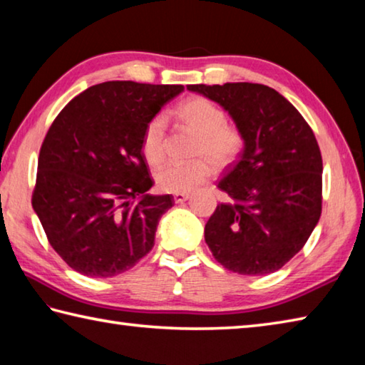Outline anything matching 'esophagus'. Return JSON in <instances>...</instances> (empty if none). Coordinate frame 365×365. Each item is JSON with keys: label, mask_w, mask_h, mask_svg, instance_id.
<instances>
[{"label": "esophagus", "mask_w": 365, "mask_h": 365, "mask_svg": "<svg viewBox=\"0 0 365 365\" xmlns=\"http://www.w3.org/2000/svg\"><path fill=\"white\" fill-rule=\"evenodd\" d=\"M173 199H175V203H184V202L190 199V195L189 194H175Z\"/></svg>", "instance_id": "1"}]
</instances>
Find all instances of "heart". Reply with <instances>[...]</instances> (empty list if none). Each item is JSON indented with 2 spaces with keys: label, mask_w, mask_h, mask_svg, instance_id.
Masks as SVG:
<instances>
[{
  "label": "heart",
  "mask_w": 365,
  "mask_h": 365,
  "mask_svg": "<svg viewBox=\"0 0 365 365\" xmlns=\"http://www.w3.org/2000/svg\"><path fill=\"white\" fill-rule=\"evenodd\" d=\"M178 118L184 126L199 134L194 147L197 160L190 163H168L155 175L158 189L171 194L192 192L203 182H207L213 173L232 165L244 150V136L237 128L226 125V115L213 102L203 98L184 101L176 108ZM166 118L163 115L147 121L143 133L144 158L150 165H160L165 158Z\"/></svg>",
  "instance_id": "heart-1"
}]
</instances>
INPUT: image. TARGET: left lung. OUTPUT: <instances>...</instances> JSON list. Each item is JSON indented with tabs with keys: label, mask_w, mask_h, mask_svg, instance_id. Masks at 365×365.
I'll return each mask as SVG.
<instances>
[{
	"label": "left lung",
	"mask_w": 365,
	"mask_h": 365,
	"mask_svg": "<svg viewBox=\"0 0 365 365\" xmlns=\"http://www.w3.org/2000/svg\"><path fill=\"white\" fill-rule=\"evenodd\" d=\"M229 113L244 150L218 187L205 225L215 259L242 276H266L308 242L322 212V157L314 133L282 94L258 83L187 85Z\"/></svg>",
	"instance_id": "8db88e82"
}]
</instances>
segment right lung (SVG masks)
<instances>
[{
	"mask_svg": "<svg viewBox=\"0 0 365 365\" xmlns=\"http://www.w3.org/2000/svg\"><path fill=\"white\" fill-rule=\"evenodd\" d=\"M182 89L106 81L73 98L51 125L31 205L76 272L113 277L152 250L173 195L147 194L153 181L140 140L147 121Z\"/></svg>",
	"mask_w": 365,
	"mask_h": 365,
	"instance_id": "right-lung-1",
	"label": "right lung"
}]
</instances>
